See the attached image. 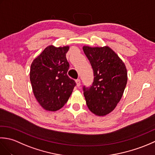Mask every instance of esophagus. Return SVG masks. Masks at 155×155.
I'll list each match as a JSON object with an SVG mask.
<instances>
[{
	"label": "esophagus",
	"mask_w": 155,
	"mask_h": 155,
	"mask_svg": "<svg viewBox=\"0 0 155 155\" xmlns=\"http://www.w3.org/2000/svg\"><path fill=\"white\" fill-rule=\"evenodd\" d=\"M75 81H76V83H77V86L78 87H79L81 86V80L80 79H77Z\"/></svg>",
	"instance_id": "obj_1"
}]
</instances>
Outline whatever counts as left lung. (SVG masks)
I'll return each instance as SVG.
<instances>
[{
    "label": "left lung",
    "instance_id": "obj_1",
    "mask_svg": "<svg viewBox=\"0 0 155 155\" xmlns=\"http://www.w3.org/2000/svg\"><path fill=\"white\" fill-rule=\"evenodd\" d=\"M94 72L89 88L83 87L84 96L89 110L97 116H105L119 103L127 83V71L123 61L112 49L83 47Z\"/></svg>",
    "mask_w": 155,
    "mask_h": 155
}]
</instances>
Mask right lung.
I'll use <instances>...</instances> for the list:
<instances>
[{
  "label": "right lung",
  "mask_w": 155,
  "mask_h": 155,
  "mask_svg": "<svg viewBox=\"0 0 155 155\" xmlns=\"http://www.w3.org/2000/svg\"><path fill=\"white\" fill-rule=\"evenodd\" d=\"M68 46L50 45L32 61L30 80L36 99L44 109L56 111L68 101L76 85L67 75Z\"/></svg>",
  "instance_id": "obj_1"
}]
</instances>
